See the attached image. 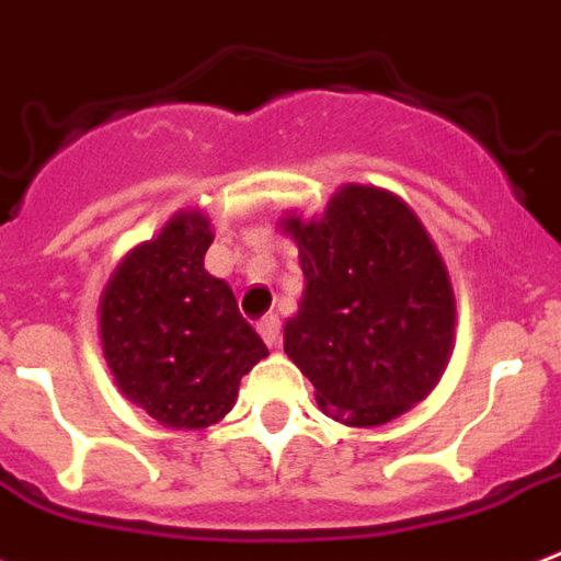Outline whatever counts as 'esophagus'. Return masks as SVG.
Instances as JSON below:
<instances>
[{"label": "esophagus", "instance_id": "34e87169", "mask_svg": "<svg viewBox=\"0 0 561 561\" xmlns=\"http://www.w3.org/2000/svg\"><path fill=\"white\" fill-rule=\"evenodd\" d=\"M255 329H259V334H262V341L267 343V346H276V343H279L282 320H279V317H276V314L262 317V320L255 323Z\"/></svg>", "mask_w": 561, "mask_h": 561}]
</instances>
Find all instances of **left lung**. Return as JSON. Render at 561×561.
Segmentation results:
<instances>
[{"label": "left lung", "mask_w": 561, "mask_h": 561, "mask_svg": "<svg viewBox=\"0 0 561 561\" xmlns=\"http://www.w3.org/2000/svg\"><path fill=\"white\" fill-rule=\"evenodd\" d=\"M285 232L306 273L285 352L320 408L343 425L375 427L425 399L451 352L454 290L408 203L346 186L323 218H288Z\"/></svg>", "instance_id": "8db88e82"}]
</instances>
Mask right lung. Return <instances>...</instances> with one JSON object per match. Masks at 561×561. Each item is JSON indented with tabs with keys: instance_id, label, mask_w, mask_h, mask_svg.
<instances>
[{
	"instance_id": "obj_1",
	"label": "right lung",
	"mask_w": 561,
	"mask_h": 561,
	"mask_svg": "<svg viewBox=\"0 0 561 561\" xmlns=\"http://www.w3.org/2000/svg\"><path fill=\"white\" fill-rule=\"evenodd\" d=\"M209 244V220L180 211L118 264L101 297V346L118 390L169 427L215 425L267 355L227 282L203 271Z\"/></svg>"
}]
</instances>
